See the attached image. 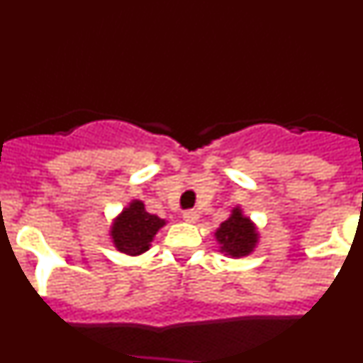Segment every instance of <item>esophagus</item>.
Here are the masks:
<instances>
[{"label":"esophagus","instance_id":"34e87169","mask_svg":"<svg viewBox=\"0 0 363 363\" xmlns=\"http://www.w3.org/2000/svg\"><path fill=\"white\" fill-rule=\"evenodd\" d=\"M198 218H200V214H198L196 211H185L184 213V220L187 221V223H196Z\"/></svg>","mask_w":363,"mask_h":363}]
</instances>
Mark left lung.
Returning <instances> with one entry per match:
<instances>
[{
	"label": "left lung",
	"instance_id": "obj_1",
	"mask_svg": "<svg viewBox=\"0 0 363 363\" xmlns=\"http://www.w3.org/2000/svg\"><path fill=\"white\" fill-rule=\"evenodd\" d=\"M216 242L220 243V252L230 258H245L258 245L259 234L255 221L245 216L242 207H234L230 216L221 221L214 233Z\"/></svg>",
	"mask_w": 363,
	"mask_h": 363
}]
</instances>
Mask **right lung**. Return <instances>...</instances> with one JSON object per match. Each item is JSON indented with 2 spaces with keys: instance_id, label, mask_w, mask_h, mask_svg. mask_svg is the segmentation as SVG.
<instances>
[{
  "instance_id": "1",
  "label": "right lung",
  "mask_w": 363,
  "mask_h": 363,
  "mask_svg": "<svg viewBox=\"0 0 363 363\" xmlns=\"http://www.w3.org/2000/svg\"><path fill=\"white\" fill-rule=\"evenodd\" d=\"M167 221L145 211L140 200H133L112 221L111 240L118 251L129 256H140L149 251L154 236Z\"/></svg>"
}]
</instances>
